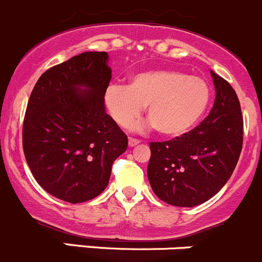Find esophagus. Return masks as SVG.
Segmentation results:
<instances>
[{
	"mask_svg": "<svg viewBox=\"0 0 262 262\" xmlns=\"http://www.w3.org/2000/svg\"><path fill=\"white\" fill-rule=\"evenodd\" d=\"M140 144V141L139 140H136V139H132V137H130V139H128V146L130 147H134V146H136V145H139Z\"/></svg>",
	"mask_w": 262,
	"mask_h": 262,
	"instance_id": "1",
	"label": "esophagus"
}]
</instances>
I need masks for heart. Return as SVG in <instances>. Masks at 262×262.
I'll list each match as a JSON object with an SVG mask.
<instances>
[{"label": "heart", "mask_w": 262, "mask_h": 262, "mask_svg": "<svg viewBox=\"0 0 262 262\" xmlns=\"http://www.w3.org/2000/svg\"><path fill=\"white\" fill-rule=\"evenodd\" d=\"M210 100L208 82L178 70L132 75L128 85L105 89L104 105L120 127H128L146 107L150 125L165 137H180L200 121Z\"/></svg>", "instance_id": "1"}]
</instances>
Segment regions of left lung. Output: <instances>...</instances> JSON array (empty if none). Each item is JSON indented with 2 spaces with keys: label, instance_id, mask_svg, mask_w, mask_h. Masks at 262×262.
<instances>
[{
  "label": "left lung",
  "instance_id": "left-lung-1",
  "mask_svg": "<svg viewBox=\"0 0 262 262\" xmlns=\"http://www.w3.org/2000/svg\"><path fill=\"white\" fill-rule=\"evenodd\" d=\"M215 100L193 130L150 142L147 178L155 195L173 206L193 208L219 192L232 176L243 142L239 100L228 81L210 71Z\"/></svg>",
  "mask_w": 262,
  "mask_h": 262
}]
</instances>
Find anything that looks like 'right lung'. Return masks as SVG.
<instances>
[{"mask_svg": "<svg viewBox=\"0 0 262 262\" xmlns=\"http://www.w3.org/2000/svg\"><path fill=\"white\" fill-rule=\"evenodd\" d=\"M107 52H84L51 67L35 84L23 126L25 159L43 190L66 203L97 198L127 136L105 112L112 79Z\"/></svg>", "mask_w": 262, "mask_h": 262, "instance_id": "1", "label": "right lung"}]
</instances>
